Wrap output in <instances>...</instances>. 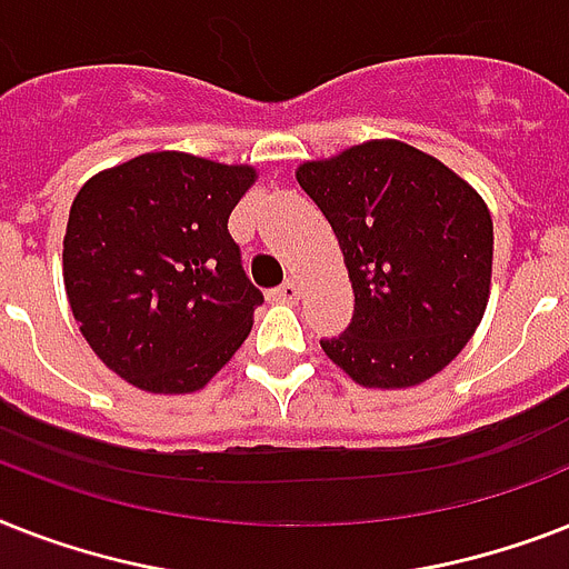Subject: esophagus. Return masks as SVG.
Instances as JSON below:
<instances>
[{
    "label": "esophagus",
    "instance_id": "esophagus-1",
    "mask_svg": "<svg viewBox=\"0 0 569 569\" xmlns=\"http://www.w3.org/2000/svg\"><path fill=\"white\" fill-rule=\"evenodd\" d=\"M271 298L283 300V303H295V300L300 298V286L295 283V280H286L280 289H274V292H271Z\"/></svg>",
    "mask_w": 569,
    "mask_h": 569
}]
</instances>
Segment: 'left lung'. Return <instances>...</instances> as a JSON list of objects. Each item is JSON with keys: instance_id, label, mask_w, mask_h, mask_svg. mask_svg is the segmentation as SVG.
I'll use <instances>...</instances> for the list:
<instances>
[{"instance_id": "1", "label": "left lung", "mask_w": 569, "mask_h": 569, "mask_svg": "<svg viewBox=\"0 0 569 569\" xmlns=\"http://www.w3.org/2000/svg\"><path fill=\"white\" fill-rule=\"evenodd\" d=\"M353 286L327 357L365 389H412L459 357L491 295L493 221L468 180L400 140L298 166Z\"/></svg>"}]
</instances>
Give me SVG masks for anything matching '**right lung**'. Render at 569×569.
Returning a JSON list of instances; mask_svg holds the SVG:
<instances>
[{
    "mask_svg": "<svg viewBox=\"0 0 569 569\" xmlns=\"http://www.w3.org/2000/svg\"><path fill=\"white\" fill-rule=\"evenodd\" d=\"M253 166L151 151L92 174L63 237V286L81 336L122 380L189 395L230 362L262 292L228 219Z\"/></svg>",
    "mask_w": 569,
    "mask_h": 569,
    "instance_id": "add662e5",
    "label": "right lung"
}]
</instances>
